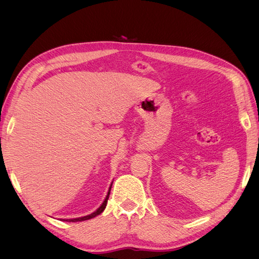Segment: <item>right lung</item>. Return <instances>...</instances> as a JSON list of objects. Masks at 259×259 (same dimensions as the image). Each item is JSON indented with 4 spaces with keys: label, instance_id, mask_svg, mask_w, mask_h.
<instances>
[{
    "label": "right lung",
    "instance_id": "right-lung-1",
    "mask_svg": "<svg viewBox=\"0 0 259 259\" xmlns=\"http://www.w3.org/2000/svg\"><path fill=\"white\" fill-rule=\"evenodd\" d=\"M111 186H112V184H111ZM111 186H110V188H109V191H108V194H107V197H106V199H105V201H104V203L103 204L100 205V207L97 209V210H95L94 211V213H92L91 215H88V216H84V217H79V218H73V219H66V222H83V221H88V219H91V218H94V217H96L97 215H99V214H101L104 211V209L106 208V205H107V202H108V199H109V194H110V190H111ZM65 221V219H64Z\"/></svg>",
    "mask_w": 259,
    "mask_h": 259
}]
</instances>
